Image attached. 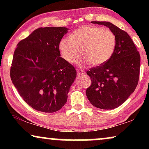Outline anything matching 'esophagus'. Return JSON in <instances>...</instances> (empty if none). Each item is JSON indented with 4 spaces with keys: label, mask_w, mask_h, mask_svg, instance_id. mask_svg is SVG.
<instances>
[{
    "label": "esophagus",
    "mask_w": 149,
    "mask_h": 149,
    "mask_svg": "<svg viewBox=\"0 0 149 149\" xmlns=\"http://www.w3.org/2000/svg\"><path fill=\"white\" fill-rule=\"evenodd\" d=\"M77 75H78V77H80L81 75L85 74V71H83V70H77Z\"/></svg>",
    "instance_id": "obj_1"
}]
</instances>
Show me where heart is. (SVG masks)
I'll list each match as a JSON object with an SVG mask.
<instances>
[{"mask_svg":"<svg viewBox=\"0 0 149 149\" xmlns=\"http://www.w3.org/2000/svg\"><path fill=\"white\" fill-rule=\"evenodd\" d=\"M116 37L111 30L93 26H85L75 30L70 38H64L59 45L60 54L66 62L74 64L81 54V63L90 62L93 66L104 64L113 56Z\"/></svg>","mask_w":149,"mask_h":149,"instance_id":"obj_1","label":"heart"}]
</instances>
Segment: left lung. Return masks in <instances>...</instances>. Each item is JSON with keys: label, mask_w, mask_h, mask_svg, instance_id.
I'll return each instance as SVG.
<instances>
[{"label": "left lung", "mask_w": 149, "mask_h": 149, "mask_svg": "<svg viewBox=\"0 0 149 149\" xmlns=\"http://www.w3.org/2000/svg\"><path fill=\"white\" fill-rule=\"evenodd\" d=\"M109 27L116 37L113 56L107 62L87 71L91 85L86 95L91 104L101 109H114L125 102L137 86L140 56L127 32L108 22H91Z\"/></svg>", "instance_id": "1"}]
</instances>
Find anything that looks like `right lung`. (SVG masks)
I'll return each instance as SVG.
<instances>
[{
  "label": "right lung",
  "mask_w": 149,
  "mask_h": 149,
  "mask_svg": "<svg viewBox=\"0 0 149 149\" xmlns=\"http://www.w3.org/2000/svg\"><path fill=\"white\" fill-rule=\"evenodd\" d=\"M65 27L36 29L17 45L10 70L12 83L32 109L54 113L64 107L77 77L74 67L60 57Z\"/></svg>",
  "instance_id": "1"
}]
</instances>
